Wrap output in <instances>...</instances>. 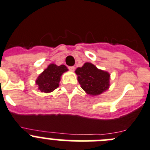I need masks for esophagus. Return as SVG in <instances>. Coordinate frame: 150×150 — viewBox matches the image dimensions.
Instances as JSON below:
<instances>
[{
	"mask_svg": "<svg viewBox=\"0 0 150 150\" xmlns=\"http://www.w3.org/2000/svg\"><path fill=\"white\" fill-rule=\"evenodd\" d=\"M69 70H71V71H72V72H73V71H75V67H69Z\"/></svg>",
	"mask_w": 150,
	"mask_h": 150,
	"instance_id": "obj_1",
	"label": "esophagus"
}]
</instances>
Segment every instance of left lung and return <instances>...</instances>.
Masks as SVG:
<instances>
[{
	"mask_svg": "<svg viewBox=\"0 0 150 150\" xmlns=\"http://www.w3.org/2000/svg\"><path fill=\"white\" fill-rule=\"evenodd\" d=\"M75 73L81 88L90 96L100 95L110 87V73L99 69L91 63H85L77 68Z\"/></svg>",
	"mask_w": 150,
	"mask_h": 150,
	"instance_id": "8db88e82",
	"label": "left lung"
}]
</instances>
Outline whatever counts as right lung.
Masks as SVG:
<instances>
[{
	"mask_svg": "<svg viewBox=\"0 0 150 150\" xmlns=\"http://www.w3.org/2000/svg\"><path fill=\"white\" fill-rule=\"evenodd\" d=\"M67 71L68 69L65 65L57 66L54 63L49 64L36 78V83L38 86L39 90L45 93L53 92L59 87L62 75Z\"/></svg>",
	"mask_w": 150,
	"mask_h": 150,
	"instance_id": "obj_1",
	"label": "right lung"
}]
</instances>
